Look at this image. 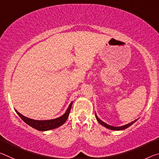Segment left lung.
Masks as SVG:
<instances>
[{"mask_svg":"<svg viewBox=\"0 0 159 159\" xmlns=\"http://www.w3.org/2000/svg\"><path fill=\"white\" fill-rule=\"evenodd\" d=\"M95 117H96V119L98 120V121L99 123H100L101 125H102L103 126H104V127H106L107 128L111 129V130H124V129L127 128H128V127H130V126L131 125H133L134 122H136V121H137V120H134V121L131 122V123H128V124H126V125H125L120 126V127H114V126L109 125H108V124H107V123H105L104 122L102 121V120H101L100 119H99V118L98 116H97L96 114H95Z\"/></svg>","mask_w":159,"mask_h":159,"instance_id":"1","label":"left lung"}]
</instances>
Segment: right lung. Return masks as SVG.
<instances>
[{
  "mask_svg": "<svg viewBox=\"0 0 159 159\" xmlns=\"http://www.w3.org/2000/svg\"><path fill=\"white\" fill-rule=\"evenodd\" d=\"M71 106H72V102L70 104V105L68 107V109H67L65 114H64L63 116H61L57 118H55V119L47 120H36L31 119V118L24 116L23 115L20 114L17 110H15V111L17 113V114L20 116V117L21 118V119H22L26 123H27L29 125L31 126L32 128L36 129L38 130L45 131V130H51V129L57 128L58 127H60V125H63L64 123L66 122V120L69 117V112L71 111Z\"/></svg>",
  "mask_w": 159,
  "mask_h": 159,
  "instance_id": "add662e5",
  "label": "right lung"
}]
</instances>
